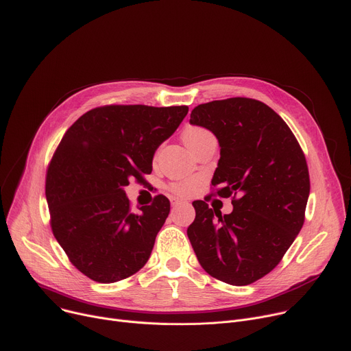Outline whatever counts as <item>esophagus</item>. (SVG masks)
Wrapping results in <instances>:
<instances>
[{"mask_svg": "<svg viewBox=\"0 0 351 351\" xmlns=\"http://www.w3.org/2000/svg\"><path fill=\"white\" fill-rule=\"evenodd\" d=\"M179 204H182V202H180V200H176V199H175V200H172V206H173V207H178Z\"/></svg>", "mask_w": 351, "mask_h": 351, "instance_id": "esophagus-1", "label": "esophagus"}]
</instances>
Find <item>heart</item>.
<instances>
[{
    "instance_id": "heart-1",
    "label": "heart",
    "mask_w": 351,
    "mask_h": 351,
    "mask_svg": "<svg viewBox=\"0 0 351 351\" xmlns=\"http://www.w3.org/2000/svg\"><path fill=\"white\" fill-rule=\"evenodd\" d=\"M210 137H213V134L208 130L203 129V127H189V129L183 133V141L190 149L196 148V145H199L202 141ZM197 184H199L197 179H189V180L173 183L171 186V190L175 195L186 197L195 192Z\"/></svg>"
}]
</instances>
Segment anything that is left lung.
I'll use <instances>...</instances> for the list:
<instances>
[{"label": "left lung", "instance_id": "left-lung-1", "mask_svg": "<svg viewBox=\"0 0 351 351\" xmlns=\"http://www.w3.org/2000/svg\"><path fill=\"white\" fill-rule=\"evenodd\" d=\"M190 124L217 137L219 159L211 184L221 187L219 197L234 195V210L221 215L195 202L189 241L210 276L231 285L252 284L278 265L304 226L309 197L304 152L285 121L254 99L199 105Z\"/></svg>", "mask_w": 351, "mask_h": 351}]
</instances>
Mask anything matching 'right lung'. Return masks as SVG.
I'll use <instances>...</instances> for the list:
<instances>
[{
    "mask_svg": "<svg viewBox=\"0 0 351 351\" xmlns=\"http://www.w3.org/2000/svg\"><path fill=\"white\" fill-rule=\"evenodd\" d=\"M187 112V106L97 108L60 141L46 178L51 230L71 263L93 281H120L149 259L171 203L159 195L132 211L124 187L151 173L155 151Z\"/></svg>",
    "mask_w": 351,
    "mask_h": 351,
    "instance_id": "add662e5",
    "label": "right lung"
}]
</instances>
